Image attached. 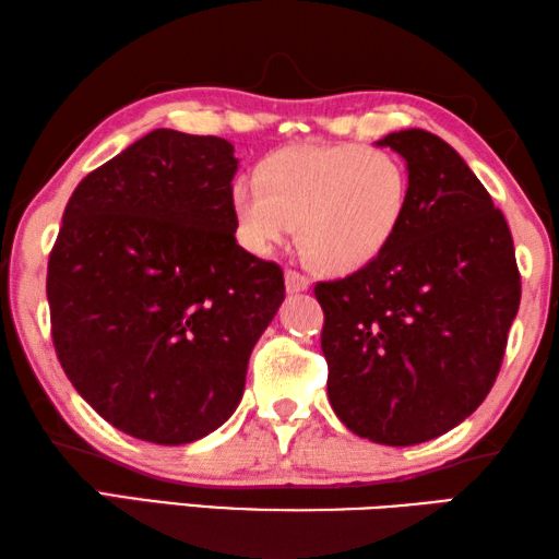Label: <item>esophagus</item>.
<instances>
[{
  "mask_svg": "<svg viewBox=\"0 0 559 559\" xmlns=\"http://www.w3.org/2000/svg\"><path fill=\"white\" fill-rule=\"evenodd\" d=\"M286 288L290 293H300V290H308L310 288V278L306 273H300L296 269H288L286 271Z\"/></svg>",
  "mask_w": 559,
  "mask_h": 559,
  "instance_id": "1",
  "label": "esophagus"
}]
</instances>
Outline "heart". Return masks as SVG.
<instances>
[{"instance_id": "obj_1", "label": "heart", "mask_w": 559, "mask_h": 559, "mask_svg": "<svg viewBox=\"0 0 559 559\" xmlns=\"http://www.w3.org/2000/svg\"><path fill=\"white\" fill-rule=\"evenodd\" d=\"M409 204V169L384 147L359 143L288 147L231 187L236 234L266 257L300 222V241L320 266L349 273L390 246Z\"/></svg>"}]
</instances>
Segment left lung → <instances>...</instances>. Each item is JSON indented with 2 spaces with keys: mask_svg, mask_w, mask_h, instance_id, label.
<instances>
[{
  "mask_svg": "<svg viewBox=\"0 0 559 559\" xmlns=\"http://www.w3.org/2000/svg\"><path fill=\"white\" fill-rule=\"evenodd\" d=\"M409 204L390 246L345 278L316 283L328 400L357 437L412 447L478 409L520 306L508 222L456 150L400 130Z\"/></svg>",
  "mask_w": 559,
  "mask_h": 559,
  "instance_id": "1",
  "label": "left lung"
}]
</instances>
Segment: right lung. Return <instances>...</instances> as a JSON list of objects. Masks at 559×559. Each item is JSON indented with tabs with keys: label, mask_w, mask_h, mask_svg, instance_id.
<instances>
[{
	"label": "right lung",
	"mask_w": 559,
	"mask_h": 559,
	"mask_svg": "<svg viewBox=\"0 0 559 559\" xmlns=\"http://www.w3.org/2000/svg\"><path fill=\"white\" fill-rule=\"evenodd\" d=\"M234 145L159 128L81 179L49 253L66 377L130 437L179 447L241 402L286 298L278 263L236 243Z\"/></svg>",
	"instance_id": "right-lung-1"
}]
</instances>
